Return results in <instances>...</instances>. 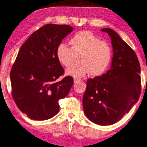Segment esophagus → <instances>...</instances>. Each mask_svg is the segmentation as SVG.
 Returning a JSON list of instances; mask_svg holds the SVG:
<instances>
[{"instance_id": "34e87169", "label": "esophagus", "mask_w": 147, "mask_h": 147, "mask_svg": "<svg viewBox=\"0 0 147 147\" xmlns=\"http://www.w3.org/2000/svg\"><path fill=\"white\" fill-rule=\"evenodd\" d=\"M79 81H80L79 79H74V83H77V82H78Z\"/></svg>"}]
</instances>
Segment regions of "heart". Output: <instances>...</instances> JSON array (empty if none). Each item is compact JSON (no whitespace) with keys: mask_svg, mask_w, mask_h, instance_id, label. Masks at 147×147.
I'll use <instances>...</instances> for the list:
<instances>
[{"mask_svg":"<svg viewBox=\"0 0 147 147\" xmlns=\"http://www.w3.org/2000/svg\"><path fill=\"white\" fill-rule=\"evenodd\" d=\"M70 48L61 44L56 50V57L61 65L69 67L75 56L79 64L74 65L66 71V75L75 79H81L90 73L99 76L109 66L112 59V49L108 43L100 41L92 32L82 30L77 32L68 41Z\"/></svg>","mask_w":147,"mask_h":147,"instance_id":"obj_1","label":"heart"}]
</instances>
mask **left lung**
I'll return each mask as SVG.
<instances>
[{
    "mask_svg": "<svg viewBox=\"0 0 147 147\" xmlns=\"http://www.w3.org/2000/svg\"><path fill=\"white\" fill-rule=\"evenodd\" d=\"M100 30L111 39V65L106 74L88 80L82 105L90 121L99 125H110L120 120L139 100L141 69L134 51L114 30Z\"/></svg>",
    "mask_w": 147,
    "mask_h": 147,
    "instance_id": "1",
    "label": "left lung"
}]
</instances>
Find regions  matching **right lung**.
<instances>
[{
  "label": "right lung",
  "instance_id": "obj_1",
  "mask_svg": "<svg viewBox=\"0 0 147 147\" xmlns=\"http://www.w3.org/2000/svg\"><path fill=\"white\" fill-rule=\"evenodd\" d=\"M68 25L49 24L33 32L19 51L10 73L12 96L22 113L34 120L54 117L59 100L68 95L74 84L64 74L56 57L62 40L72 31Z\"/></svg>",
  "mask_w": 147,
  "mask_h": 147
}]
</instances>
